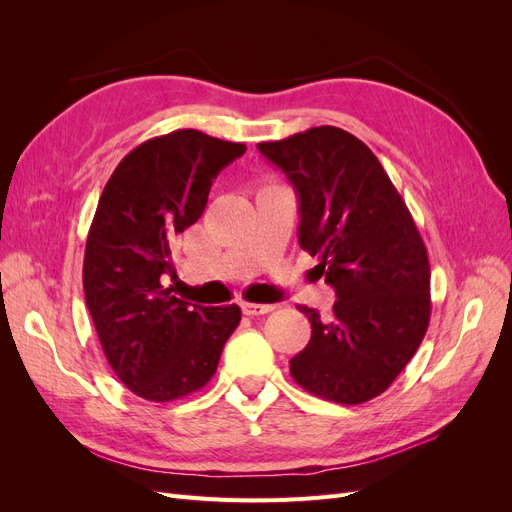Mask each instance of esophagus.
I'll use <instances>...</instances> for the list:
<instances>
[{"mask_svg": "<svg viewBox=\"0 0 512 512\" xmlns=\"http://www.w3.org/2000/svg\"><path fill=\"white\" fill-rule=\"evenodd\" d=\"M241 309H243L245 316H260V314L273 312V305H269V303H241Z\"/></svg>", "mask_w": 512, "mask_h": 512, "instance_id": "esophagus-1", "label": "esophagus"}]
</instances>
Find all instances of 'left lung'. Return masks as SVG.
Here are the masks:
<instances>
[{
    "label": "left lung",
    "instance_id": "obj_1",
    "mask_svg": "<svg viewBox=\"0 0 512 512\" xmlns=\"http://www.w3.org/2000/svg\"><path fill=\"white\" fill-rule=\"evenodd\" d=\"M258 151L299 198V245L337 301L333 314L299 305L309 344L290 359L305 391L356 406L384 393L429 327V258L412 215L371 149L333 126L309 128Z\"/></svg>",
    "mask_w": 512,
    "mask_h": 512
}]
</instances>
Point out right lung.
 I'll list each match as a JSON object with an SVG mask.
<instances>
[{
    "mask_svg": "<svg viewBox=\"0 0 512 512\" xmlns=\"http://www.w3.org/2000/svg\"><path fill=\"white\" fill-rule=\"evenodd\" d=\"M245 149L177 130L132 149L104 185L85 245V301L108 365L138 397L164 404L203 389L239 327L237 305H192L170 282L177 235Z\"/></svg>",
    "mask_w": 512,
    "mask_h": 512,
    "instance_id": "obj_1",
    "label": "right lung"
}]
</instances>
